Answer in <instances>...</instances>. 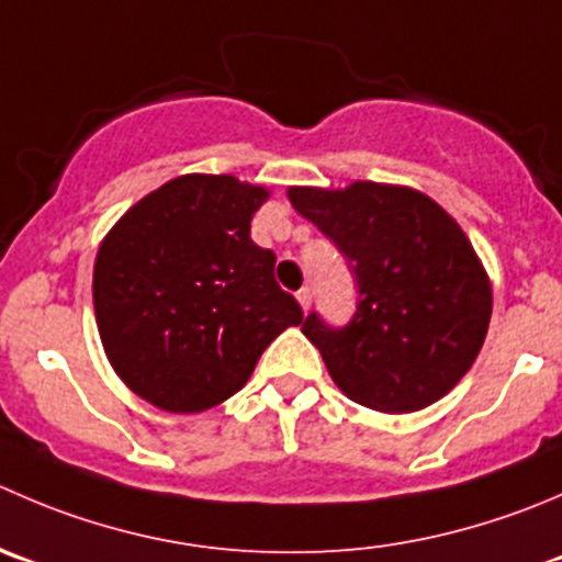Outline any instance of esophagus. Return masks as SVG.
Segmentation results:
<instances>
[{
	"instance_id": "34e87169",
	"label": "esophagus",
	"mask_w": 562,
	"mask_h": 562,
	"mask_svg": "<svg viewBox=\"0 0 562 562\" xmlns=\"http://www.w3.org/2000/svg\"><path fill=\"white\" fill-rule=\"evenodd\" d=\"M296 299L299 304H302V310H307L310 302H313V291H310V288H302V291H296Z\"/></svg>"
}]
</instances>
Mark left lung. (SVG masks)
I'll return each mask as SVG.
<instances>
[{
  "label": "left lung",
  "mask_w": 562,
  "mask_h": 562,
  "mask_svg": "<svg viewBox=\"0 0 562 562\" xmlns=\"http://www.w3.org/2000/svg\"><path fill=\"white\" fill-rule=\"evenodd\" d=\"M357 280L351 321L318 313L302 331L351 401L417 412L472 368L492 318V285L464 231L426 194L359 181L342 192L291 189Z\"/></svg>",
  "instance_id": "8db88e82"
}]
</instances>
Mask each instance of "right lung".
I'll use <instances>...</instances> for the list:
<instances>
[{"label":"right lung","instance_id":"add662e5","mask_svg":"<svg viewBox=\"0 0 562 562\" xmlns=\"http://www.w3.org/2000/svg\"><path fill=\"white\" fill-rule=\"evenodd\" d=\"M269 192L233 176H181L103 238L92 304L120 379L165 412H203L247 384L302 307L249 238Z\"/></svg>","mask_w":562,"mask_h":562}]
</instances>
